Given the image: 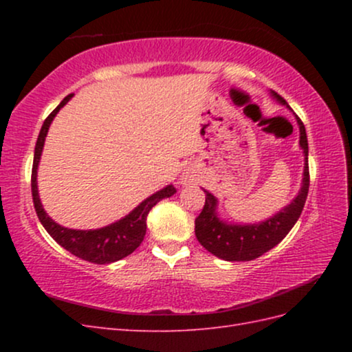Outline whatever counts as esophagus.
<instances>
[{
    "instance_id": "1",
    "label": "esophagus",
    "mask_w": 352,
    "mask_h": 352,
    "mask_svg": "<svg viewBox=\"0 0 352 352\" xmlns=\"http://www.w3.org/2000/svg\"><path fill=\"white\" fill-rule=\"evenodd\" d=\"M194 180H195V175L194 172H190V170H185L182 176H180V184L182 185H190Z\"/></svg>"
}]
</instances>
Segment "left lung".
I'll use <instances>...</instances> for the list:
<instances>
[{
	"mask_svg": "<svg viewBox=\"0 0 352 352\" xmlns=\"http://www.w3.org/2000/svg\"><path fill=\"white\" fill-rule=\"evenodd\" d=\"M270 95L279 104L286 105V109L292 111L278 92L270 91ZM295 119L298 127H300V146L304 154V172L300 192L286 207L264 221L248 223V225L229 223L219 216V199L204 189L206 204L199 216L195 219V235L202 247L216 257L225 261H250L258 258L264 252L274 248L300 219L308 195V186H310V173H308V141L305 127L300 117L295 116Z\"/></svg>",
	"mask_w": 352,
	"mask_h": 352,
	"instance_id": "left-lung-1",
	"label": "left lung"
}]
</instances>
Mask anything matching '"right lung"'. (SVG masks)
Instances as JSON below:
<instances>
[{
    "label": "right lung",
    "mask_w": 352,
    "mask_h": 352,
    "mask_svg": "<svg viewBox=\"0 0 352 352\" xmlns=\"http://www.w3.org/2000/svg\"><path fill=\"white\" fill-rule=\"evenodd\" d=\"M72 97L73 94L67 95V97L57 105V109L47 117L44 124L41 127V132L35 145L34 167H32V197H34V206L39 221L58 245H61L63 248L85 261H89L94 264H110L127 257V255L132 254L138 247H140L146 233L148 212H150V210L158 201L176 194V189L173 185H167L166 188L157 190L151 197L144 199L141 204L135 207L127 216L100 229H69L52 220L47 214V211L44 210V206L41 204L39 199L36 180L38 166L42 155V150H44L50 124L54 120V117L57 116L60 109L65 107V105L72 100Z\"/></svg>",
    "instance_id": "add662e5"
}]
</instances>
